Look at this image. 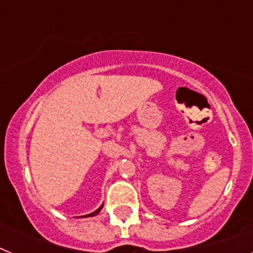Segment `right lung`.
<instances>
[{
  "label": "right lung",
  "mask_w": 253,
  "mask_h": 253,
  "mask_svg": "<svg viewBox=\"0 0 253 253\" xmlns=\"http://www.w3.org/2000/svg\"><path fill=\"white\" fill-rule=\"evenodd\" d=\"M101 209H102V205H101V207L99 208V209H97V210H95V211H93V213H91V214H87V215H84V216H93V215H96V214H99V213H100V210H101Z\"/></svg>",
  "instance_id": "obj_1"
}]
</instances>
